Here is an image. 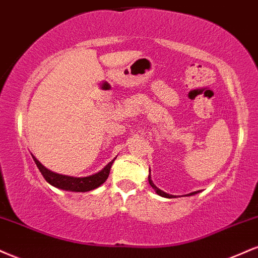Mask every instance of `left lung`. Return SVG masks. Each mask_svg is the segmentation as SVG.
Returning <instances> with one entry per match:
<instances>
[{"instance_id": "obj_1", "label": "left lung", "mask_w": 258, "mask_h": 258, "mask_svg": "<svg viewBox=\"0 0 258 258\" xmlns=\"http://www.w3.org/2000/svg\"><path fill=\"white\" fill-rule=\"evenodd\" d=\"M148 182H150V184H151V186H152L153 187V188L154 189H156V192H157V195H159V196H162V197H164V198H174V197L175 196H171V195H168V193H165V192H163V190H160L159 188H157V187L156 186H154V183L152 182V180H151V176H150V175H148ZM199 192V190H197V192H193V193H189V195L190 196H192V195H196V193H198ZM188 195V196H189Z\"/></svg>"}]
</instances>
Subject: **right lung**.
Returning <instances> with one entry per match:
<instances>
[{
  "instance_id": "add662e5",
  "label": "right lung",
  "mask_w": 258,
  "mask_h": 258,
  "mask_svg": "<svg viewBox=\"0 0 258 258\" xmlns=\"http://www.w3.org/2000/svg\"><path fill=\"white\" fill-rule=\"evenodd\" d=\"M32 158L35 160L36 165H37L39 171H41L42 176L44 177V180L47 181L48 183H50L51 186L56 187V188L72 190V192H88V190L98 188L99 186H101V184L107 180L108 175H110L112 163L114 162L113 159L112 162L108 163V164L106 165L101 171L98 172V174L92 175V176L72 177V176H66V175L56 174V172L48 170V169L42 165L41 163L35 158V157L32 156Z\"/></svg>"
}]
</instances>
